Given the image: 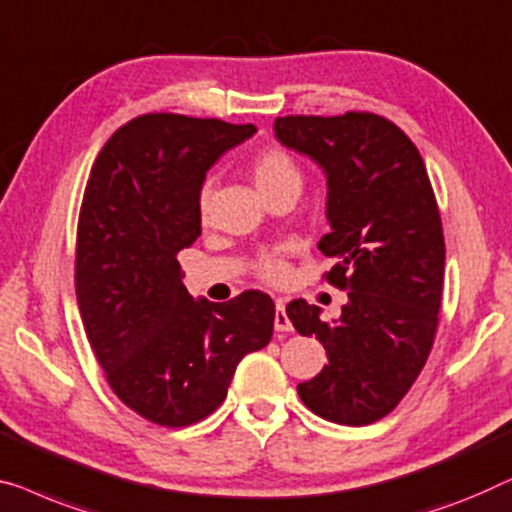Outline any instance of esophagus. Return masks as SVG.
<instances>
[{
    "mask_svg": "<svg viewBox=\"0 0 512 512\" xmlns=\"http://www.w3.org/2000/svg\"><path fill=\"white\" fill-rule=\"evenodd\" d=\"M274 330H277V332H291L293 330V325L286 316L284 300H277V307H274Z\"/></svg>",
    "mask_w": 512,
    "mask_h": 512,
    "instance_id": "34e87169",
    "label": "esophagus"
}]
</instances>
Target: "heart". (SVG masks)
Returning <instances> with one entry per match:
<instances>
[{
    "mask_svg": "<svg viewBox=\"0 0 512 512\" xmlns=\"http://www.w3.org/2000/svg\"><path fill=\"white\" fill-rule=\"evenodd\" d=\"M251 180L261 198H270L279 191H298L302 189V170L298 161L293 159V154H288L281 147H265L256 154V159L251 161ZM198 210L205 219L210 212V191L203 189L201 201H198ZM256 274L268 284H281L288 277V265L277 254H265L258 258Z\"/></svg>",
    "mask_w": 512,
    "mask_h": 512,
    "instance_id": "1",
    "label": "heart"
}]
</instances>
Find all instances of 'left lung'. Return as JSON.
Wrapping results in <instances>:
<instances>
[{
  "label": "left lung",
  "mask_w": 512,
  "mask_h": 512,
  "mask_svg": "<svg viewBox=\"0 0 512 512\" xmlns=\"http://www.w3.org/2000/svg\"><path fill=\"white\" fill-rule=\"evenodd\" d=\"M274 133L328 175V219L318 249L335 261L323 279L348 302L325 323L293 300V328L316 337L328 365L298 385L309 411L362 427L402 402L432 351L446 242L425 161L406 133L374 113L277 117Z\"/></svg>",
  "instance_id": "obj_1"
}]
</instances>
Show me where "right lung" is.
Listing matches in <instances>:
<instances>
[{
  "mask_svg": "<svg viewBox=\"0 0 512 512\" xmlns=\"http://www.w3.org/2000/svg\"><path fill=\"white\" fill-rule=\"evenodd\" d=\"M254 124L147 113L96 157L78 217L76 295L110 390L140 418L187 427L226 399L235 367L270 344L274 302H196L177 254L201 235V189Z\"/></svg>",
  "mask_w": 512,
  "mask_h": 512,
  "instance_id": "add662e5",
  "label": "right lung"
}]
</instances>
